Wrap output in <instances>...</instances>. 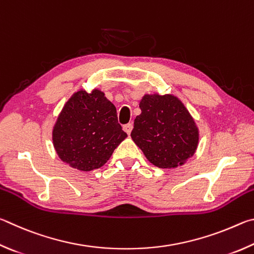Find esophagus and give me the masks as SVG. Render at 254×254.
Returning <instances> with one entry per match:
<instances>
[{
	"mask_svg": "<svg viewBox=\"0 0 254 254\" xmlns=\"http://www.w3.org/2000/svg\"><path fill=\"white\" fill-rule=\"evenodd\" d=\"M124 130L126 131L128 135H129L130 132H131V130H132V124L130 123V124H126V125H124Z\"/></svg>",
	"mask_w": 254,
	"mask_h": 254,
	"instance_id": "34e87169",
	"label": "esophagus"
}]
</instances>
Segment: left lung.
Returning <instances> with one entry per match:
<instances>
[{"mask_svg": "<svg viewBox=\"0 0 254 254\" xmlns=\"http://www.w3.org/2000/svg\"><path fill=\"white\" fill-rule=\"evenodd\" d=\"M139 107L141 114L130 136L153 165L172 168L193 156L198 130L181 100L171 95H145Z\"/></svg>", "mask_w": 254, "mask_h": 254, "instance_id": "1", "label": "left lung"}]
</instances>
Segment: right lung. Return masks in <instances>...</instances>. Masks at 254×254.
<instances>
[{"mask_svg":"<svg viewBox=\"0 0 254 254\" xmlns=\"http://www.w3.org/2000/svg\"><path fill=\"white\" fill-rule=\"evenodd\" d=\"M127 134L118 124L116 107L95 89L75 92L53 127L52 139L62 161L79 171L105 165Z\"/></svg>","mask_w":254,"mask_h":254,"instance_id":"1","label":"right lung"}]
</instances>
